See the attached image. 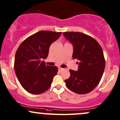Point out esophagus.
Segmentation results:
<instances>
[{
  "label": "esophagus",
  "instance_id": "obj_1",
  "mask_svg": "<svg viewBox=\"0 0 120 120\" xmlns=\"http://www.w3.org/2000/svg\"><path fill=\"white\" fill-rule=\"evenodd\" d=\"M64 69H63V68H58V70H60V71H62V70H64Z\"/></svg>",
  "mask_w": 120,
  "mask_h": 120
}]
</instances>
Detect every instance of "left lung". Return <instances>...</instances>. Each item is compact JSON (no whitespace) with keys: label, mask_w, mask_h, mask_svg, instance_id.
Returning <instances> with one entry per match:
<instances>
[{"label":"left lung","mask_w":120,"mask_h":120,"mask_svg":"<svg viewBox=\"0 0 120 120\" xmlns=\"http://www.w3.org/2000/svg\"><path fill=\"white\" fill-rule=\"evenodd\" d=\"M65 38L73 46V58L78 60L77 71L70 70L67 87L79 94L90 92L98 85L105 67L104 52L92 37L79 32H65Z\"/></svg>","instance_id":"obj_1"}]
</instances>
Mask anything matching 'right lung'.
Here are the masks:
<instances>
[{
    "mask_svg": "<svg viewBox=\"0 0 120 120\" xmlns=\"http://www.w3.org/2000/svg\"><path fill=\"white\" fill-rule=\"evenodd\" d=\"M61 34L41 31L24 40L16 50L14 70L21 85L28 92L39 94L50 88L58 68L46 66L42 60L47 58L50 45Z\"/></svg>",
    "mask_w": 120,
    "mask_h": 120,
    "instance_id": "1",
    "label": "right lung"
}]
</instances>
